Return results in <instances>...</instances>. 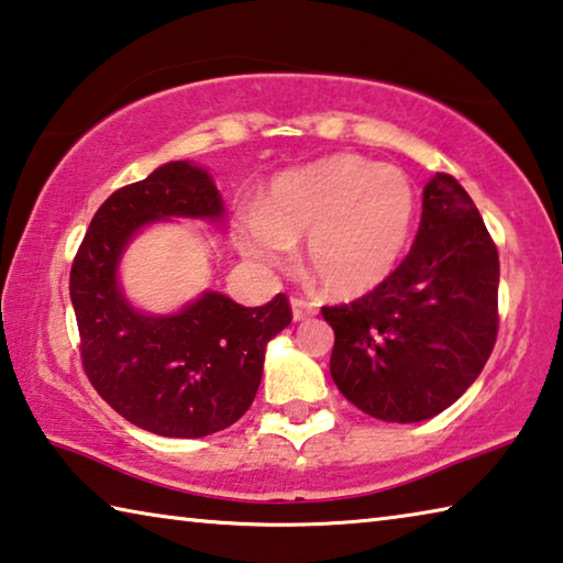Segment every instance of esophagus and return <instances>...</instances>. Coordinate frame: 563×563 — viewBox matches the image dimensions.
<instances>
[{
  "label": "esophagus",
  "instance_id": "1",
  "mask_svg": "<svg viewBox=\"0 0 563 563\" xmlns=\"http://www.w3.org/2000/svg\"><path fill=\"white\" fill-rule=\"evenodd\" d=\"M290 308H292V320L295 322L310 318L312 312H316V305H312L310 300H305V298H298V295H295V298H290Z\"/></svg>",
  "mask_w": 563,
  "mask_h": 563
}]
</instances>
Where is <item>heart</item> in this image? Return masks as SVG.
<instances>
[{"label": "heart", "mask_w": 563, "mask_h": 563, "mask_svg": "<svg viewBox=\"0 0 563 563\" xmlns=\"http://www.w3.org/2000/svg\"><path fill=\"white\" fill-rule=\"evenodd\" d=\"M415 221L417 194L405 170L335 154L275 176L233 235L238 251L265 268L288 263L305 238V263L322 290L357 298L397 271Z\"/></svg>", "instance_id": "heart-1"}]
</instances>
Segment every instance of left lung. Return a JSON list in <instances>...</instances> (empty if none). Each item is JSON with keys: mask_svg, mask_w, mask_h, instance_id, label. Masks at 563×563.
Returning <instances> with one entry per match:
<instances>
[{"mask_svg": "<svg viewBox=\"0 0 563 563\" xmlns=\"http://www.w3.org/2000/svg\"><path fill=\"white\" fill-rule=\"evenodd\" d=\"M499 255L470 194L434 174L422 190L412 251L350 305L322 308L335 330L330 375L383 422L444 412L479 377L497 342Z\"/></svg>", "mask_w": 563, "mask_h": 563, "instance_id": "1", "label": "left lung"}]
</instances>
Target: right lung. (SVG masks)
<instances>
[{
	"instance_id": "add662e5",
	"label": "right lung",
	"mask_w": 563,
	"mask_h": 563,
	"mask_svg": "<svg viewBox=\"0 0 563 563\" xmlns=\"http://www.w3.org/2000/svg\"><path fill=\"white\" fill-rule=\"evenodd\" d=\"M174 218H225L213 176L194 161H168L103 201L74 258L69 292L97 393L141 430L196 440L247 412L265 347L292 316L283 292L258 308L218 290L174 312L136 308L121 283L123 253L148 225Z\"/></svg>"
}]
</instances>
